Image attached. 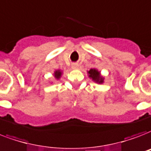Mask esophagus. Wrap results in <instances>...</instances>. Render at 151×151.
Returning a JSON list of instances; mask_svg holds the SVG:
<instances>
[{
    "instance_id": "esophagus-1",
    "label": "esophagus",
    "mask_w": 151,
    "mask_h": 151,
    "mask_svg": "<svg viewBox=\"0 0 151 151\" xmlns=\"http://www.w3.org/2000/svg\"><path fill=\"white\" fill-rule=\"evenodd\" d=\"M78 63H73L72 65H71V67H72V69H73V70H77L78 68Z\"/></svg>"
}]
</instances>
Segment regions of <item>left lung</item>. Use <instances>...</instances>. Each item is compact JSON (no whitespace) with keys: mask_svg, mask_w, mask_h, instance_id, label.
Returning <instances> with one entry per match:
<instances>
[{"mask_svg":"<svg viewBox=\"0 0 151 151\" xmlns=\"http://www.w3.org/2000/svg\"><path fill=\"white\" fill-rule=\"evenodd\" d=\"M88 72V78L93 81L94 82L97 84H103L104 82V78L101 75V71H99L97 69L93 68V69H90Z\"/></svg>","mask_w":151,"mask_h":151,"instance_id":"1","label":"left lung"}]
</instances>
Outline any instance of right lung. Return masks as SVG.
Masks as SVG:
<instances>
[{
  "label": "right lung",
  "mask_w": 151,
  "mask_h": 151,
  "mask_svg": "<svg viewBox=\"0 0 151 151\" xmlns=\"http://www.w3.org/2000/svg\"><path fill=\"white\" fill-rule=\"evenodd\" d=\"M53 75L55 77V80H59L61 78V77H62V75H63V71L61 70H55V72H54Z\"/></svg>",
  "instance_id": "1"
}]
</instances>
